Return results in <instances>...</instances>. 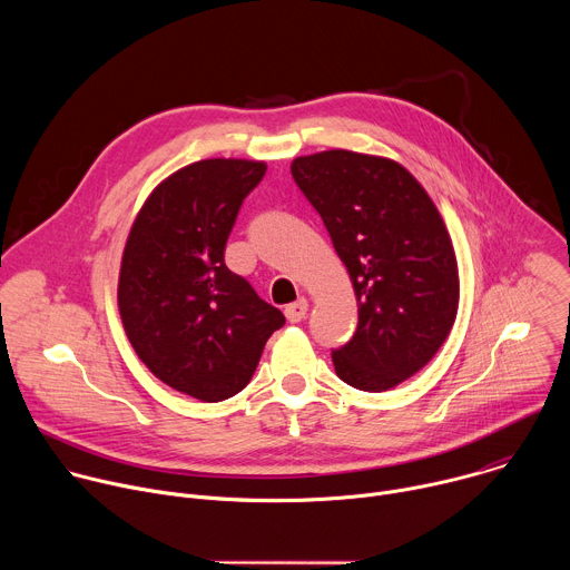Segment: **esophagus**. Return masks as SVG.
<instances>
[{
  "label": "esophagus",
  "instance_id": "esophagus-1",
  "mask_svg": "<svg viewBox=\"0 0 570 570\" xmlns=\"http://www.w3.org/2000/svg\"><path fill=\"white\" fill-rule=\"evenodd\" d=\"M306 311H308V302H306L304 297H299L297 302H293V304H288V306L284 308L288 322H302V320L306 317Z\"/></svg>",
  "mask_w": 570,
  "mask_h": 570
}]
</instances>
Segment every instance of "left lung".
<instances>
[{
    "instance_id": "obj_1",
    "label": "left lung",
    "mask_w": 570,
    "mask_h": 570,
    "mask_svg": "<svg viewBox=\"0 0 570 570\" xmlns=\"http://www.w3.org/2000/svg\"><path fill=\"white\" fill-rule=\"evenodd\" d=\"M291 174L320 214L358 299V327L332 352L352 387L383 392L420 372L446 341L460 297L444 220L401 165L352 150L297 157Z\"/></svg>"
}]
</instances>
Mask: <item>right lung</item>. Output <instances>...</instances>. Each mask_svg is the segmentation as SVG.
Instances as JSON below:
<instances>
[{
	"label": "right lung",
	"mask_w": 570,
	"mask_h": 570,
	"mask_svg": "<svg viewBox=\"0 0 570 570\" xmlns=\"http://www.w3.org/2000/svg\"><path fill=\"white\" fill-rule=\"evenodd\" d=\"M264 161L203 159L144 203L126 240L119 313L137 356L200 401L246 387L284 313L225 266V243Z\"/></svg>",
	"instance_id": "1"
}]
</instances>
